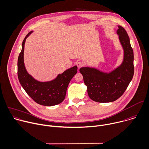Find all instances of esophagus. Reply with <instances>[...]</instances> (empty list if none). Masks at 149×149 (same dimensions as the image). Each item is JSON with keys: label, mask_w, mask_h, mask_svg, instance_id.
Listing matches in <instances>:
<instances>
[{"label": "esophagus", "mask_w": 149, "mask_h": 149, "mask_svg": "<svg viewBox=\"0 0 149 149\" xmlns=\"http://www.w3.org/2000/svg\"><path fill=\"white\" fill-rule=\"evenodd\" d=\"M76 65H77V66L78 67V68L80 69L81 67L83 66L84 63H83V62H78L76 63Z\"/></svg>", "instance_id": "esophagus-1"}]
</instances>
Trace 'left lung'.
<instances>
[{
	"label": "left lung",
	"mask_w": 149,
	"mask_h": 149,
	"mask_svg": "<svg viewBox=\"0 0 149 149\" xmlns=\"http://www.w3.org/2000/svg\"><path fill=\"white\" fill-rule=\"evenodd\" d=\"M117 34L124 51L123 61L119 66L109 73L90 67H83L79 70L89 97L96 102L108 103L118 99L133 77L134 54L129 37L120 26H118Z\"/></svg>",
	"instance_id": "left-lung-1"
}]
</instances>
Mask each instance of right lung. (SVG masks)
<instances>
[{"mask_svg": "<svg viewBox=\"0 0 149 149\" xmlns=\"http://www.w3.org/2000/svg\"><path fill=\"white\" fill-rule=\"evenodd\" d=\"M33 31L30 32L22 42V47L17 61V76L19 82L27 94L36 103L46 106H52L62 103L66 96L67 88L77 73V67L74 66L58 74L53 80L41 82L30 75L24 66V49L27 38Z\"/></svg>", "mask_w": 149, "mask_h": 149, "instance_id": "obj_1", "label": "right lung"}]
</instances>
